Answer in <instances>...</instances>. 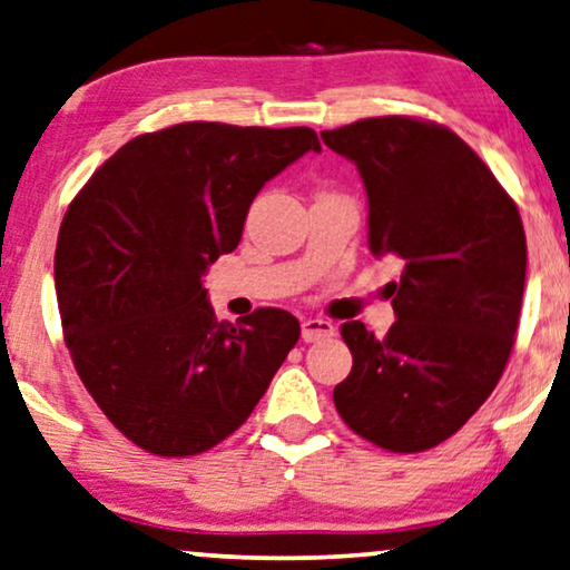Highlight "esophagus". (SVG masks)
Listing matches in <instances>:
<instances>
[{
  "instance_id": "34e87169",
  "label": "esophagus",
  "mask_w": 570,
  "mask_h": 570,
  "mask_svg": "<svg viewBox=\"0 0 570 570\" xmlns=\"http://www.w3.org/2000/svg\"><path fill=\"white\" fill-rule=\"evenodd\" d=\"M301 335L306 343H316V340H327L335 335V327L327 320H306L301 324Z\"/></svg>"
}]
</instances>
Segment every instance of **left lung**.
I'll list each match as a JSON object with an SVG mask.
<instances>
[{
    "label": "left lung",
    "mask_w": 570,
    "mask_h": 570,
    "mask_svg": "<svg viewBox=\"0 0 570 570\" xmlns=\"http://www.w3.org/2000/svg\"><path fill=\"white\" fill-rule=\"evenodd\" d=\"M322 140L358 167L372 254L403 264L387 335L340 327L353 368L332 393L335 409L384 450H430L474 416L511 356L527 279L521 214L442 125L368 117Z\"/></svg>",
    "instance_id": "8db88e82"
}]
</instances>
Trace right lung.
I'll return each mask as SVG.
<instances>
[{
	"mask_svg": "<svg viewBox=\"0 0 570 570\" xmlns=\"http://www.w3.org/2000/svg\"><path fill=\"white\" fill-rule=\"evenodd\" d=\"M312 128L180 122L128 140L80 188L59 227L65 343L105 416L146 453H204L238 430L301 337L283 308L217 322L204 275L240 243L264 183Z\"/></svg>",
	"mask_w": 570,
	"mask_h": 570,
	"instance_id": "1",
	"label": "right lung"
}]
</instances>
